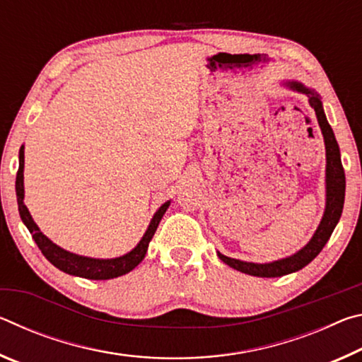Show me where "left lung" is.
<instances>
[{"label": "left lung", "mask_w": 362, "mask_h": 362, "mask_svg": "<svg viewBox=\"0 0 362 362\" xmlns=\"http://www.w3.org/2000/svg\"><path fill=\"white\" fill-rule=\"evenodd\" d=\"M283 86L296 93L305 94L308 97L310 105L313 107L317 124L321 127L324 145H326V207H324V214L320 225L315 231V235L311 236V240L305 244V246L297 250L296 254L284 259L268 262V263H254V262H244L238 259H231L223 254L217 252L218 259L226 265L238 269V272L250 274V276H259V278H278L284 276V274L296 273L298 269L308 265V263L315 259V257L321 252L322 247L326 246L330 235H332L334 228L339 223L343 203H345V173H343L341 166V158H340V148L337 144L332 127H330L329 121L324 113L321 95L316 93L315 89L306 88L303 83L293 81H283Z\"/></svg>", "instance_id": "8db88e82"}]
</instances>
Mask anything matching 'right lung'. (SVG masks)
<instances>
[{"instance_id":"obj_1","label":"right lung","mask_w":362,"mask_h":362,"mask_svg":"<svg viewBox=\"0 0 362 362\" xmlns=\"http://www.w3.org/2000/svg\"><path fill=\"white\" fill-rule=\"evenodd\" d=\"M23 150L25 146H21L19 150V170H17L16 177V194H17V204H19V214L23 225L27 226L28 231L32 233L36 246L40 247L42 255L52 263L54 267L59 268L60 272L71 276H79L86 279H113L122 276V274L132 272L148 250V244L151 241L153 235L158 228L159 222L170 206V201H166L159 209L155 212V216L150 220L148 228H146L145 235L139 244L134 247L131 252H127L121 257H115V259H94V257H84L73 254L70 250H65L56 243H52L49 238L40 230V226L35 223L32 214L28 212L23 198H25V189H23V164H25V156H23Z\"/></svg>"}]
</instances>
